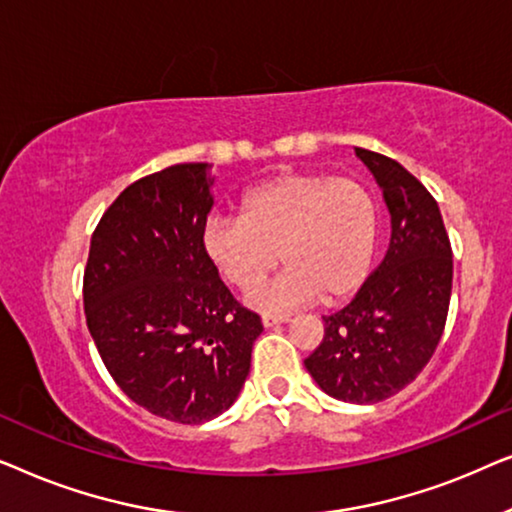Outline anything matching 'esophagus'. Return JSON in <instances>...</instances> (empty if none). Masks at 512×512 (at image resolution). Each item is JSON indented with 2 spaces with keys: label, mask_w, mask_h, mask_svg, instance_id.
I'll use <instances>...</instances> for the list:
<instances>
[{
  "label": "esophagus",
  "mask_w": 512,
  "mask_h": 512,
  "mask_svg": "<svg viewBox=\"0 0 512 512\" xmlns=\"http://www.w3.org/2000/svg\"><path fill=\"white\" fill-rule=\"evenodd\" d=\"M261 321H263L265 328H270V326H275V324H286V321H289V317H277V314H263Z\"/></svg>",
  "instance_id": "esophagus-1"
}]
</instances>
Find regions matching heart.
Returning <instances> with one entry per match:
<instances>
[{
  "mask_svg": "<svg viewBox=\"0 0 512 512\" xmlns=\"http://www.w3.org/2000/svg\"><path fill=\"white\" fill-rule=\"evenodd\" d=\"M380 212L366 186L324 172L289 170L251 186L240 219H214L202 233L209 263L237 291H254L279 256L289 265L249 303L291 310L321 296L342 303L361 289L375 261Z\"/></svg>",
  "mask_w": 512,
  "mask_h": 512,
  "instance_id": "heart-1",
  "label": "heart"
}]
</instances>
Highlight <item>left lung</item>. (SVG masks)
<instances>
[{
    "mask_svg": "<svg viewBox=\"0 0 512 512\" xmlns=\"http://www.w3.org/2000/svg\"><path fill=\"white\" fill-rule=\"evenodd\" d=\"M391 216L382 263L352 303L324 317V340L305 359L321 391L370 405L408 387L436 352L452 293V247L438 202L401 163L356 149Z\"/></svg>",
    "mask_w": 512,
    "mask_h": 512,
    "instance_id": "left-lung-1",
    "label": "left lung"
}]
</instances>
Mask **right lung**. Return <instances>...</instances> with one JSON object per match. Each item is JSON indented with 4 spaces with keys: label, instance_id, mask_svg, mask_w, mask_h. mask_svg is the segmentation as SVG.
I'll use <instances>...</instances> for the list:
<instances>
[{
    "label": "right lung",
    "instance_id": "1",
    "mask_svg": "<svg viewBox=\"0 0 512 512\" xmlns=\"http://www.w3.org/2000/svg\"><path fill=\"white\" fill-rule=\"evenodd\" d=\"M212 165L135 181L97 223L83 310L123 394L151 415L202 424L237 401L261 317L242 307L202 249Z\"/></svg>",
    "mask_w": 512,
    "mask_h": 512
}]
</instances>
